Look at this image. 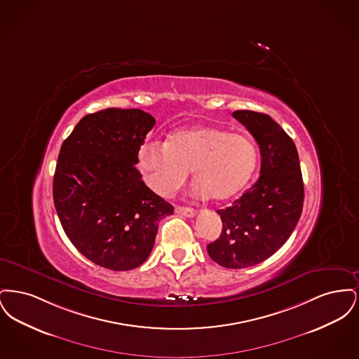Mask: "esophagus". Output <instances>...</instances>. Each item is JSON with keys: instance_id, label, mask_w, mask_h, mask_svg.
Listing matches in <instances>:
<instances>
[{"instance_id": "obj_1", "label": "esophagus", "mask_w": 359, "mask_h": 359, "mask_svg": "<svg viewBox=\"0 0 359 359\" xmlns=\"http://www.w3.org/2000/svg\"><path fill=\"white\" fill-rule=\"evenodd\" d=\"M175 212L176 214H180V215H184V217H194L195 215V210L191 208V207H184V205H176L175 207Z\"/></svg>"}]
</instances>
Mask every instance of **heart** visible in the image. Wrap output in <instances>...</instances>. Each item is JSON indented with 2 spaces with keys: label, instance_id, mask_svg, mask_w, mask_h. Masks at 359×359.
Segmentation results:
<instances>
[{
  "label": "heart",
  "instance_id": "heart-1",
  "mask_svg": "<svg viewBox=\"0 0 359 359\" xmlns=\"http://www.w3.org/2000/svg\"><path fill=\"white\" fill-rule=\"evenodd\" d=\"M138 165L148 186L170 198L192 173L194 192L224 202L248 186L257 165L250 137L218 126L177 130L165 142H148L138 152Z\"/></svg>",
  "mask_w": 359,
  "mask_h": 359
}]
</instances>
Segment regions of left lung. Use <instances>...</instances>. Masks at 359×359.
<instances>
[{"label":"left lung","mask_w":359,"mask_h":359,"mask_svg":"<svg viewBox=\"0 0 359 359\" xmlns=\"http://www.w3.org/2000/svg\"><path fill=\"white\" fill-rule=\"evenodd\" d=\"M233 117L256 138L261 175L233 205L217 211L222 233L207 252L221 266L242 269L265 261L290 238L303 211L304 184L296 145L276 121L252 110Z\"/></svg>","instance_id":"1"}]
</instances>
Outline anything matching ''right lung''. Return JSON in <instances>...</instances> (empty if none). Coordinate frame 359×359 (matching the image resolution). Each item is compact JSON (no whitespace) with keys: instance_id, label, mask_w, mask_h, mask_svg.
<instances>
[{"instance_id":"obj_1","label":"right lung","mask_w":359,"mask_h":359,"mask_svg":"<svg viewBox=\"0 0 359 359\" xmlns=\"http://www.w3.org/2000/svg\"><path fill=\"white\" fill-rule=\"evenodd\" d=\"M156 121L140 109H104L76 123L57 157L53 203L72 245L110 271L151 255L158 222L173 207L147 187L138 152Z\"/></svg>"}]
</instances>
